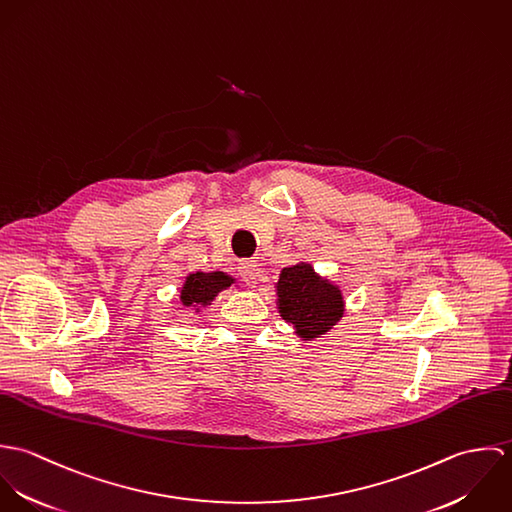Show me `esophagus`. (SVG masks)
I'll return each mask as SVG.
<instances>
[{"label":"esophagus","mask_w":512,"mask_h":512,"mask_svg":"<svg viewBox=\"0 0 512 512\" xmlns=\"http://www.w3.org/2000/svg\"><path fill=\"white\" fill-rule=\"evenodd\" d=\"M238 272H240L242 280H244L248 286H256V284H258L260 266L256 264V260H244V262H240Z\"/></svg>","instance_id":"obj_1"}]
</instances>
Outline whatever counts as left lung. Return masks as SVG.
I'll use <instances>...</instances> for the list:
<instances>
[{"instance_id": "8db88e82", "label": "left lung", "mask_w": 512, "mask_h": 512, "mask_svg": "<svg viewBox=\"0 0 512 512\" xmlns=\"http://www.w3.org/2000/svg\"><path fill=\"white\" fill-rule=\"evenodd\" d=\"M276 293L280 315L303 341L325 335L345 313L341 290L305 262L282 270Z\"/></svg>"}]
</instances>
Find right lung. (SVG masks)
<instances>
[{"instance_id": "1", "label": "right lung", "mask_w": 512, "mask_h": 512, "mask_svg": "<svg viewBox=\"0 0 512 512\" xmlns=\"http://www.w3.org/2000/svg\"><path fill=\"white\" fill-rule=\"evenodd\" d=\"M234 280L226 276L224 272H195L185 278V284L181 288V301L187 307H199L211 305V301L219 295V292L230 288Z\"/></svg>"}]
</instances>
